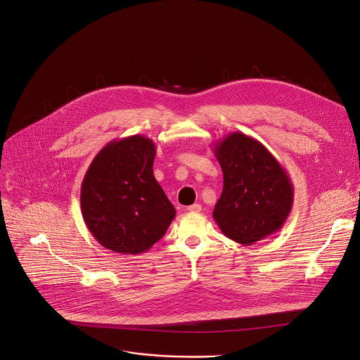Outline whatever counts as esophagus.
I'll return each instance as SVG.
<instances>
[{"label": "esophagus", "mask_w": 360, "mask_h": 360, "mask_svg": "<svg viewBox=\"0 0 360 360\" xmlns=\"http://www.w3.org/2000/svg\"><path fill=\"white\" fill-rule=\"evenodd\" d=\"M188 210L192 212V213H199L202 210V206L199 203H193V205L188 206Z\"/></svg>", "instance_id": "obj_1"}]
</instances>
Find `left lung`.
Instances as JSON below:
<instances>
[{"mask_svg": "<svg viewBox=\"0 0 360 360\" xmlns=\"http://www.w3.org/2000/svg\"><path fill=\"white\" fill-rule=\"evenodd\" d=\"M213 153L223 171V191L213 219L224 236L250 246L278 231L294 202L284 167L256 139L230 133Z\"/></svg>", "mask_w": 360, "mask_h": 360, "instance_id": "obj_1", "label": "left lung"}]
</instances>
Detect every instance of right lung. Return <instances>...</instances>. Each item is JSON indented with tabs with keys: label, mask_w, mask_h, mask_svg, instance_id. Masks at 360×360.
Returning <instances> with one entry per match:
<instances>
[{
	"label": "right lung",
	"mask_w": 360,
	"mask_h": 360,
	"mask_svg": "<svg viewBox=\"0 0 360 360\" xmlns=\"http://www.w3.org/2000/svg\"><path fill=\"white\" fill-rule=\"evenodd\" d=\"M155 144L144 136L114 140L101 148L82 182L83 220L105 249L140 255L165 234L175 207L157 182Z\"/></svg>",
	"instance_id": "1"
}]
</instances>
